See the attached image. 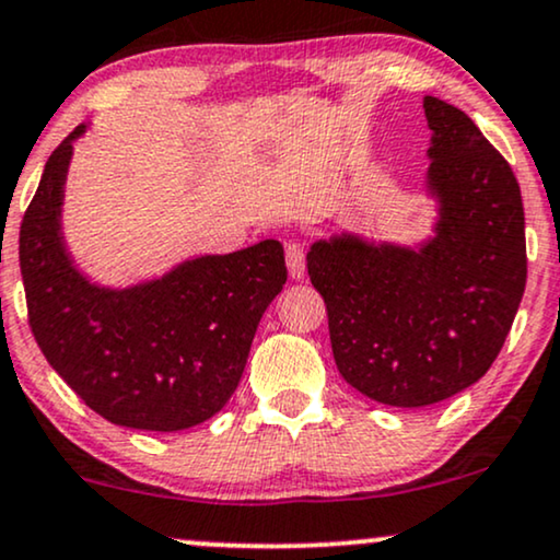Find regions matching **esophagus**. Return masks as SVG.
Masks as SVG:
<instances>
[{
    "instance_id": "obj_1",
    "label": "esophagus",
    "mask_w": 560,
    "mask_h": 560,
    "mask_svg": "<svg viewBox=\"0 0 560 560\" xmlns=\"http://www.w3.org/2000/svg\"><path fill=\"white\" fill-rule=\"evenodd\" d=\"M285 265L293 280L306 278V254H303L301 244H288L285 246Z\"/></svg>"
}]
</instances>
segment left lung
<instances>
[{
	"label": "left lung",
	"mask_w": 560,
	"mask_h": 560,
	"mask_svg": "<svg viewBox=\"0 0 560 560\" xmlns=\"http://www.w3.org/2000/svg\"><path fill=\"white\" fill-rule=\"evenodd\" d=\"M423 112L431 233L397 244L340 231L306 254L342 378L392 407L436 405L486 376L527 282L512 165L465 112L433 95Z\"/></svg>",
	"instance_id": "8db88e82"
}]
</instances>
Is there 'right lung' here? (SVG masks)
<instances>
[{"label":"right lung","instance_id":"1","mask_svg":"<svg viewBox=\"0 0 560 560\" xmlns=\"http://www.w3.org/2000/svg\"><path fill=\"white\" fill-rule=\"evenodd\" d=\"M80 124L46 161L20 225L27 316L82 402L114 425L174 433L210 420L244 374L261 314L288 280L280 241L197 254L163 275L106 285L74 261L65 189Z\"/></svg>","mask_w":560,"mask_h":560}]
</instances>
